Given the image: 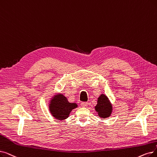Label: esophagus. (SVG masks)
<instances>
[{"instance_id": "obj_1", "label": "esophagus", "mask_w": 157, "mask_h": 157, "mask_svg": "<svg viewBox=\"0 0 157 157\" xmlns=\"http://www.w3.org/2000/svg\"><path fill=\"white\" fill-rule=\"evenodd\" d=\"M81 105L82 107H86L88 105V103H86V102H82V103H81Z\"/></svg>"}]
</instances>
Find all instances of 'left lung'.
Wrapping results in <instances>:
<instances>
[{
  "mask_svg": "<svg viewBox=\"0 0 157 157\" xmlns=\"http://www.w3.org/2000/svg\"><path fill=\"white\" fill-rule=\"evenodd\" d=\"M112 105L110 100L105 94H102L98 99V104L95 106V110L97 112L98 116L101 118H108L112 112Z\"/></svg>",
  "mask_w": 157,
  "mask_h": 157,
  "instance_id": "8db88e82",
  "label": "left lung"
}]
</instances>
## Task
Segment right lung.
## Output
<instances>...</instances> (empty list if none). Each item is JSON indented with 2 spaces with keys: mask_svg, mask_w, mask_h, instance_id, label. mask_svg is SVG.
Wrapping results in <instances>:
<instances>
[{
  "mask_svg": "<svg viewBox=\"0 0 157 157\" xmlns=\"http://www.w3.org/2000/svg\"><path fill=\"white\" fill-rule=\"evenodd\" d=\"M78 107L75 103H69L62 94H56L51 98L49 108L50 113L58 120H64L69 117L70 113Z\"/></svg>",
  "mask_w": 157,
  "mask_h": 157,
  "instance_id": "add662e5",
  "label": "right lung"
}]
</instances>
